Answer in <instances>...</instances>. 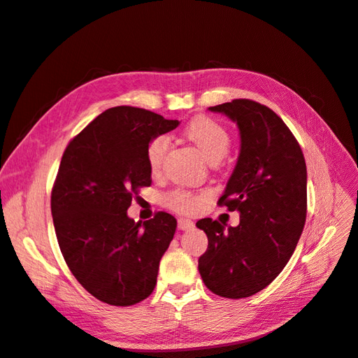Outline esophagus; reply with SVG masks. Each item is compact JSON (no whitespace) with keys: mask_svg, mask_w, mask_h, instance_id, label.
Returning a JSON list of instances; mask_svg holds the SVG:
<instances>
[{"mask_svg":"<svg viewBox=\"0 0 358 358\" xmlns=\"http://www.w3.org/2000/svg\"><path fill=\"white\" fill-rule=\"evenodd\" d=\"M178 227L180 230H191L194 227V222L191 220H185V218H179L178 220Z\"/></svg>","mask_w":358,"mask_h":358,"instance_id":"34e87169","label":"esophagus"}]
</instances>
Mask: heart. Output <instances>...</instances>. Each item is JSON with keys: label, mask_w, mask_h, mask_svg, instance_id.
<instances>
[{"label": "heart", "mask_w": 358, "mask_h": 358, "mask_svg": "<svg viewBox=\"0 0 358 358\" xmlns=\"http://www.w3.org/2000/svg\"><path fill=\"white\" fill-rule=\"evenodd\" d=\"M185 136L196 145L204 158L209 162H218L229 152L231 137L229 129L221 122L209 116L194 117L185 127ZM169 149V138L166 136H155L146 145V161L152 173H159L164 164ZM210 199L209 191H189L185 188L170 189L162 197L169 209L179 213H194Z\"/></svg>", "instance_id": "heart-1"}]
</instances>
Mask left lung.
I'll return each instance as SVG.
<instances>
[{"label": "left lung", "instance_id": "1", "mask_svg": "<svg viewBox=\"0 0 358 358\" xmlns=\"http://www.w3.org/2000/svg\"><path fill=\"white\" fill-rule=\"evenodd\" d=\"M237 122L241 155L220 206L241 212V224L225 227L204 218L208 234L199 272L213 294L243 299L266 288L282 272L306 221V162L294 134L272 109L248 99L209 107Z\"/></svg>", "mask_w": 358, "mask_h": 358}]
</instances>
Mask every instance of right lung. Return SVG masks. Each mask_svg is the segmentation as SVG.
<instances>
[{
  "label": "right lung",
  "mask_w": 358,
  "mask_h": 358,
  "mask_svg": "<svg viewBox=\"0 0 358 358\" xmlns=\"http://www.w3.org/2000/svg\"><path fill=\"white\" fill-rule=\"evenodd\" d=\"M178 125L146 109L117 106L86 125L62 154L50 196L58 245L79 284L107 305H136L157 285L175 216L157 212L136 222L127 210L140 188L152 183L148 142Z\"/></svg>",
  "instance_id": "right-lung-1"
}]
</instances>
